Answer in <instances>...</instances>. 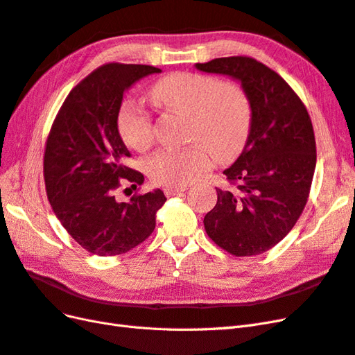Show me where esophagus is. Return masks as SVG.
Here are the masks:
<instances>
[{"label":"esophagus","mask_w":355,"mask_h":355,"mask_svg":"<svg viewBox=\"0 0 355 355\" xmlns=\"http://www.w3.org/2000/svg\"><path fill=\"white\" fill-rule=\"evenodd\" d=\"M187 188H188V187H167V188L164 189V192H166L167 197H171V196H178L179 192L187 191Z\"/></svg>","instance_id":"34e87169"}]
</instances>
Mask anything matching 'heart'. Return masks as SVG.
I'll list each match as a JSON object with an SVG mask.
<instances>
[{
	"label": "heart",
	"instance_id": "heart-1",
	"mask_svg": "<svg viewBox=\"0 0 355 355\" xmlns=\"http://www.w3.org/2000/svg\"><path fill=\"white\" fill-rule=\"evenodd\" d=\"M149 98L163 108L187 115V149H161L146 161L148 175L157 184L184 187L210 168V154L219 163L237 157L252 130L249 96L234 83H222L211 75L175 72L149 89ZM121 139L136 151L153 144V118L135 102L127 101L116 115Z\"/></svg>",
	"mask_w": 355,
	"mask_h": 355
}]
</instances>
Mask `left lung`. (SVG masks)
Listing matches in <instances>:
<instances>
[{
    "mask_svg": "<svg viewBox=\"0 0 355 355\" xmlns=\"http://www.w3.org/2000/svg\"><path fill=\"white\" fill-rule=\"evenodd\" d=\"M196 68L239 81L252 103L250 136L223 170L235 188H216L204 228L231 254L263 253L286 237L306 204L317 163L311 118L280 75L252 58H218Z\"/></svg>",
    "mask_w": 355,
    "mask_h": 355,
    "instance_id": "obj_1",
    "label": "left lung"
}]
</instances>
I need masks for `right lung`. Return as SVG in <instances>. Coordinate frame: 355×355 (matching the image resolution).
Returning <instances> with one entry per match:
<instances>
[{"instance_id": "add662e5", "label": "right lung", "mask_w": 355, "mask_h": 355, "mask_svg": "<svg viewBox=\"0 0 355 355\" xmlns=\"http://www.w3.org/2000/svg\"><path fill=\"white\" fill-rule=\"evenodd\" d=\"M161 69L108 63L71 90L50 130L44 154L47 197L71 237L98 256L123 254L145 241L166 202L154 189L130 201H116L120 179L132 187L144 175L125 166L130 151L116 128L123 94Z\"/></svg>"}]
</instances>
